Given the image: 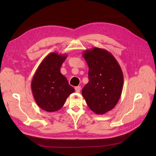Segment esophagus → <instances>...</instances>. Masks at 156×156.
I'll list each match as a JSON object with an SVG mask.
<instances>
[{
	"label": "esophagus",
	"instance_id": "obj_1",
	"mask_svg": "<svg viewBox=\"0 0 156 156\" xmlns=\"http://www.w3.org/2000/svg\"><path fill=\"white\" fill-rule=\"evenodd\" d=\"M75 91H76V92H80V91H81V87L78 86V87H75Z\"/></svg>",
	"mask_w": 156,
	"mask_h": 156
}]
</instances>
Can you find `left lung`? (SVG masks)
Returning a JSON list of instances; mask_svg holds the SVG:
<instances>
[{"label": "left lung", "instance_id": "1", "mask_svg": "<svg viewBox=\"0 0 156 156\" xmlns=\"http://www.w3.org/2000/svg\"><path fill=\"white\" fill-rule=\"evenodd\" d=\"M83 56L88 66L89 81L82 90L89 108L96 114L111 111L122 92L124 76L119 62L108 51L93 48Z\"/></svg>", "mask_w": 156, "mask_h": 156}]
</instances>
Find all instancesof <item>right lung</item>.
I'll list each match as a JSON object with an SVG mask.
<instances>
[{"label":"right lung","instance_id":"obj_1","mask_svg":"<svg viewBox=\"0 0 156 156\" xmlns=\"http://www.w3.org/2000/svg\"><path fill=\"white\" fill-rule=\"evenodd\" d=\"M66 54L51 53L42 60L31 82L33 96L37 105L45 111L60 110L75 90L60 73Z\"/></svg>","mask_w":156,"mask_h":156}]
</instances>
